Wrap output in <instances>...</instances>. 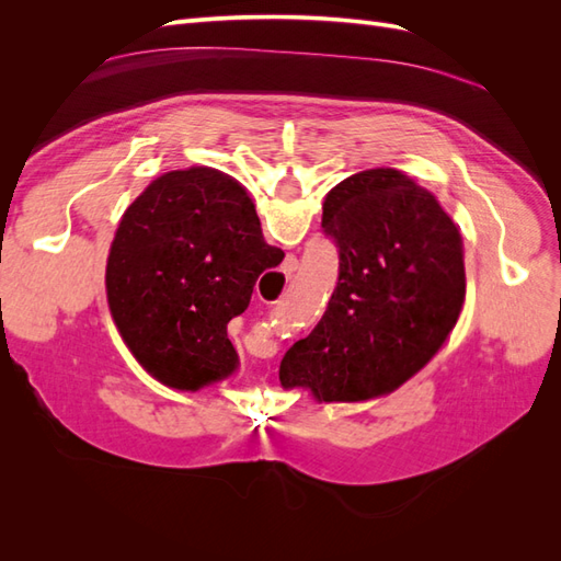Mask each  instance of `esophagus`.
<instances>
[{"instance_id": "34e87169", "label": "esophagus", "mask_w": 561, "mask_h": 561, "mask_svg": "<svg viewBox=\"0 0 561 561\" xmlns=\"http://www.w3.org/2000/svg\"><path fill=\"white\" fill-rule=\"evenodd\" d=\"M297 264H299L297 257H293V254H290V257L283 262L278 274H271V276L262 278V290H264L266 304H278L283 299L285 287H287V283H290L293 274L297 271Z\"/></svg>"}]
</instances>
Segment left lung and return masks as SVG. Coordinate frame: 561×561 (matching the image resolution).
<instances>
[{
    "instance_id": "1",
    "label": "left lung",
    "mask_w": 561,
    "mask_h": 561,
    "mask_svg": "<svg viewBox=\"0 0 561 561\" xmlns=\"http://www.w3.org/2000/svg\"><path fill=\"white\" fill-rule=\"evenodd\" d=\"M339 283L307 339L280 360L285 388L322 402L369 400L426 365L466 297L461 233L435 196L396 168L339 182L322 206Z\"/></svg>"
}]
</instances>
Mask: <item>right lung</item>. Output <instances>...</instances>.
Listing matches in <instances>:
<instances>
[{
    "label": "right lung",
    "mask_w": 561,
    "mask_h": 561,
    "mask_svg": "<svg viewBox=\"0 0 561 561\" xmlns=\"http://www.w3.org/2000/svg\"><path fill=\"white\" fill-rule=\"evenodd\" d=\"M260 217L243 186L213 168L165 173L124 213L107 260L110 311L161 383L198 390L239 365L227 322L266 271Z\"/></svg>",
    "instance_id": "add662e5"
}]
</instances>
